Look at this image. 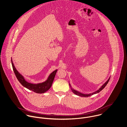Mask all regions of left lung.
<instances>
[{
    "label": "left lung",
    "mask_w": 127,
    "mask_h": 127,
    "mask_svg": "<svg viewBox=\"0 0 127 127\" xmlns=\"http://www.w3.org/2000/svg\"><path fill=\"white\" fill-rule=\"evenodd\" d=\"M109 79H110V77H109V78L108 79V80L101 86V87L98 90H97L96 91H95V92H93V93H90V94H83V93H80V92H79L76 91V90L72 88V87H71V84H70V83H69V85H70V87L71 88V90L73 91V92L75 94H76V95H77V96H80V97H88L91 96H92V95H94V94H97V93H99L101 91V90L105 87V86L107 85V84L108 83V81H109Z\"/></svg>",
    "instance_id": "8db88e82"
}]
</instances>
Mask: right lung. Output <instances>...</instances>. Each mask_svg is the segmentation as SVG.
Returning <instances> with one entry per match:
<instances>
[{
	"label": "right lung",
	"instance_id": "1",
	"mask_svg": "<svg viewBox=\"0 0 127 127\" xmlns=\"http://www.w3.org/2000/svg\"><path fill=\"white\" fill-rule=\"evenodd\" d=\"M11 62L14 73L18 80L23 86H24L27 89L32 91H34V92H36L37 93H44L50 89L52 85L53 81L54 80V77L55 76L56 73L57 71V70H55V71L52 72L49 75V76H48L47 79L45 81L37 84H34L28 82L27 81H26L24 76L22 74H21L15 68L12 58Z\"/></svg>",
	"mask_w": 127,
	"mask_h": 127
}]
</instances>
